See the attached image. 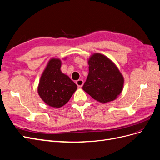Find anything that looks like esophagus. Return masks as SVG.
Masks as SVG:
<instances>
[{
	"instance_id": "1",
	"label": "esophagus",
	"mask_w": 160,
	"mask_h": 160,
	"mask_svg": "<svg viewBox=\"0 0 160 160\" xmlns=\"http://www.w3.org/2000/svg\"><path fill=\"white\" fill-rule=\"evenodd\" d=\"M76 84H77V86L79 87V88H81V87L83 86V81L82 80V79L77 80V81H76Z\"/></svg>"
}]
</instances>
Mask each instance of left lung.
I'll list each match as a JSON object with an SVG mask.
<instances>
[{
  "label": "left lung",
  "instance_id": "1",
  "mask_svg": "<svg viewBox=\"0 0 160 160\" xmlns=\"http://www.w3.org/2000/svg\"><path fill=\"white\" fill-rule=\"evenodd\" d=\"M89 74L83 89L94 99L105 103L122 93L124 79L116 65L107 57L95 53L88 61Z\"/></svg>",
  "mask_w": 160,
  "mask_h": 160
}]
</instances>
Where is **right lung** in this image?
I'll return each instance as SVG.
<instances>
[{
	"instance_id": "obj_1",
	"label": "right lung",
	"mask_w": 160,
	"mask_h": 160,
	"mask_svg": "<svg viewBox=\"0 0 160 160\" xmlns=\"http://www.w3.org/2000/svg\"><path fill=\"white\" fill-rule=\"evenodd\" d=\"M61 61L51 59L41 77L38 93L51 107L59 108L68 102L77 86L61 71Z\"/></svg>"
}]
</instances>
